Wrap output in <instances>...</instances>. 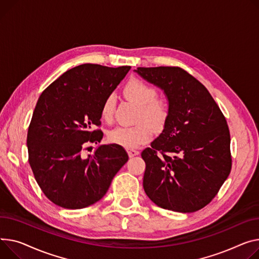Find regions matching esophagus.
<instances>
[{
	"label": "esophagus",
	"mask_w": 259,
	"mask_h": 259,
	"mask_svg": "<svg viewBox=\"0 0 259 259\" xmlns=\"http://www.w3.org/2000/svg\"><path fill=\"white\" fill-rule=\"evenodd\" d=\"M139 154H140V151L134 150V149H128V155L130 157L136 156V155H139Z\"/></svg>",
	"instance_id": "obj_1"
}]
</instances>
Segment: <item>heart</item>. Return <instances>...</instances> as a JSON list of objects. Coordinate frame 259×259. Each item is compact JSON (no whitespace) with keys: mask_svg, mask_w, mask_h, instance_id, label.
I'll use <instances>...</instances> for the list:
<instances>
[{"mask_svg":"<svg viewBox=\"0 0 259 259\" xmlns=\"http://www.w3.org/2000/svg\"><path fill=\"white\" fill-rule=\"evenodd\" d=\"M125 97L139 106L137 120L133 126H119L108 134L110 143L125 148H135L149 142L153 136V128H162L169 115V105L165 99L157 98V91L140 79H131L124 88ZM115 105V98L109 95L101 108L102 118L110 120ZM146 122H145L144 120ZM151 124L150 125L148 123Z\"/></svg>","mask_w":259,"mask_h":259,"instance_id":"b5f03b06","label":"heart"}]
</instances>
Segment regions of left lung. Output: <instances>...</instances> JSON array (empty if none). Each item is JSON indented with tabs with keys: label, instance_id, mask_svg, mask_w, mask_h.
Returning <instances> with one entry per match:
<instances>
[{
	"label": "left lung",
	"instance_id": "1",
	"mask_svg": "<svg viewBox=\"0 0 259 259\" xmlns=\"http://www.w3.org/2000/svg\"><path fill=\"white\" fill-rule=\"evenodd\" d=\"M135 72L160 88L169 105L162 133L142 152L145 192L161 208L197 211L211 202L230 174L227 120L205 86L183 68Z\"/></svg>",
	"mask_w": 259,
	"mask_h": 259
}]
</instances>
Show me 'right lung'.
<instances>
[{
    "instance_id": "right-lung-1",
    "label": "right lung",
    "mask_w": 259,
    "mask_h": 259,
    "mask_svg": "<svg viewBox=\"0 0 259 259\" xmlns=\"http://www.w3.org/2000/svg\"><path fill=\"white\" fill-rule=\"evenodd\" d=\"M130 70L85 63L63 73L40 95L28 129L27 147L33 175L45 196L60 207L81 209L107 193L127 161L115 144L83 151L103 137L101 108Z\"/></svg>"
}]
</instances>
